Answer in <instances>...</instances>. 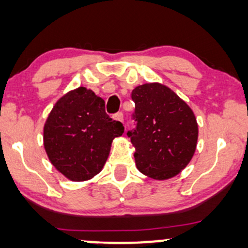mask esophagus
<instances>
[{
    "label": "esophagus",
    "mask_w": 248,
    "mask_h": 248,
    "mask_svg": "<svg viewBox=\"0 0 248 248\" xmlns=\"http://www.w3.org/2000/svg\"><path fill=\"white\" fill-rule=\"evenodd\" d=\"M114 120H117V121H120V122H124V114L121 113V112H119V113H117V114H114Z\"/></svg>",
    "instance_id": "obj_1"
}]
</instances>
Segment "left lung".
I'll list each match as a JSON object with an SVG mask.
<instances>
[{
    "instance_id": "obj_1",
    "label": "left lung",
    "mask_w": 248,
    "mask_h": 248,
    "mask_svg": "<svg viewBox=\"0 0 248 248\" xmlns=\"http://www.w3.org/2000/svg\"><path fill=\"white\" fill-rule=\"evenodd\" d=\"M131 98L137 126L127 135L135 147L137 169L153 180L175 177L196 152V115L176 93L159 82L137 86Z\"/></svg>"
}]
</instances>
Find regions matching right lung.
Returning a JSON list of instances; mask_svg holds the SVG:
<instances>
[{
    "mask_svg": "<svg viewBox=\"0 0 248 248\" xmlns=\"http://www.w3.org/2000/svg\"><path fill=\"white\" fill-rule=\"evenodd\" d=\"M121 122L105 112L104 99L79 87L56 102L43 127V145L50 162L73 182L92 180L102 171Z\"/></svg>",
    "mask_w": 248,
    "mask_h": 248,
    "instance_id": "1",
    "label": "right lung"
}]
</instances>
